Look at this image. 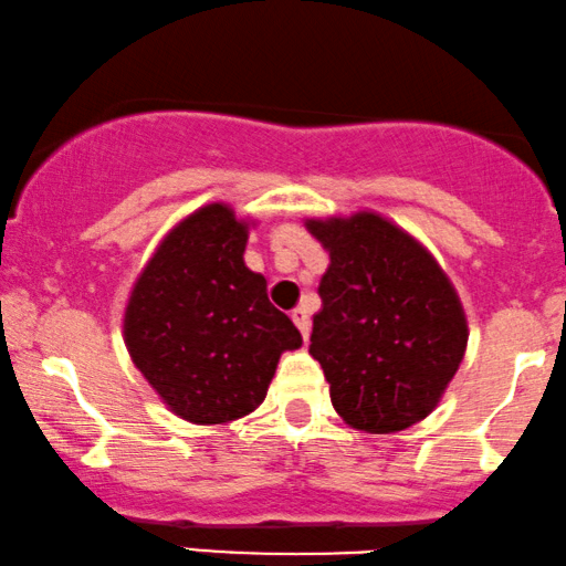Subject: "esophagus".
Returning <instances> with one entry per match:
<instances>
[{"mask_svg": "<svg viewBox=\"0 0 566 566\" xmlns=\"http://www.w3.org/2000/svg\"><path fill=\"white\" fill-rule=\"evenodd\" d=\"M291 321L296 323L298 334H302L304 338L310 336V310L307 307H296L294 312H291Z\"/></svg>", "mask_w": 566, "mask_h": 566, "instance_id": "1", "label": "esophagus"}]
</instances>
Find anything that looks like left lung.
Segmentation results:
<instances>
[{"label": "left lung", "mask_w": 566, "mask_h": 566, "mask_svg": "<svg viewBox=\"0 0 566 566\" xmlns=\"http://www.w3.org/2000/svg\"><path fill=\"white\" fill-rule=\"evenodd\" d=\"M331 254L310 355L349 427L391 434L427 418L455 376L469 331L434 256L378 214L310 219Z\"/></svg>", "instance_id": "8db88e82"}]
</instances>
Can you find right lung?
I'll use <instances>...</instances> for the list:
<instances>
[{"instance_id": "1", "label": "right lung", "mask_w": 566, "mask_h": 566, "mask_svg": "<svg viewBox=\"0 0 566 566\" xmlns=\"http://www.w3.org/2000/svg\"><path fill=\"white\" fill-rule=\"evenodd\" d=\"M249 228L222 203L179 222L132 291L124 338L139 374L192 423H228L268 395L296 325L243 264Z\"/></svg>"}]
</instances>
